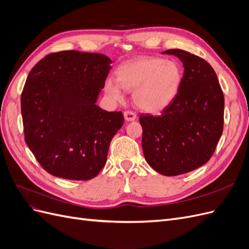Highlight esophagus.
<instances>
[{
    "mask_svg": "<svg viewBox=\"0 0 249 249\" xmlns=\"http://www.w3.org/2000/svg\"><path fill=\"white\" fill-rule=\"evenodd\" d=\"M124 119L126 120V122H133V120L137 118L136 113H134L133 111H125L124 113Z\"/></svg>",
    "mask_w": 249,
    "mask_h": 249,
    "instance_id": "esophagus-1",
    "label": "esophagus"
}]
</instances>
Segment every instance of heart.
Wrapping results in <instances>:
<instances>
[{
  "instance_id": "obj_1",
  "label": "heart",
  "mask_w": 249,
  "mask_h": 249,
  "mask_svg": "<svg viewBox=\"0 0 249 249\" xmlns=\"http://www.w3.org/2000/svg\"><path fill=\"white\" fill-rule=\"evenodd\" d=\"M117 80L105 82V91L112 101L124 100V89L134 91L137 106L147 112H158L176 99L182 82V71L175 61L145 57L120 65Z\"/></svg>"
}]
</instances>
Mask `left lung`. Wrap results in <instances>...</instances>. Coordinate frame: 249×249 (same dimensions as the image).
I'll return each instance as SVG.
<instances>
[{
	"instance_id": "obj_1",
	"label": "left lung",
	"mask_w": 249,
	"mask_h": 249,
	"mask_svg": "<svg viewBox=\"0 0 249 249\" xmlns=\"http://www.w3.org/2000/svg\"><path fill=\"white\" fill-rule=\"evenodd\" d=\"M184 66L178 92L160 115L141 114L142 149L150 167L178 176L206 164L223 131L224 96L216 72L205 59L173 49Z\"/></svg>"
}]
</instances>
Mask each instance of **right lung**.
<instances>
[{"mask_svg": "<svg viewBox=\"0 0 249 249\" xmlns=\"http://www.w3.org/2000/svg\"><path fill=\"white\" fill-rule=\"evenodd\" d=\"M97 53L63 51L42 58L29 72L20 97L25 140L50 175L87 180L107 161L122 112L95 104L111 70Z\"/></svg>", "mask_w": 249, "mask_h": 249, "instance_id": "1", "label": "right lung"}]
</instances>
